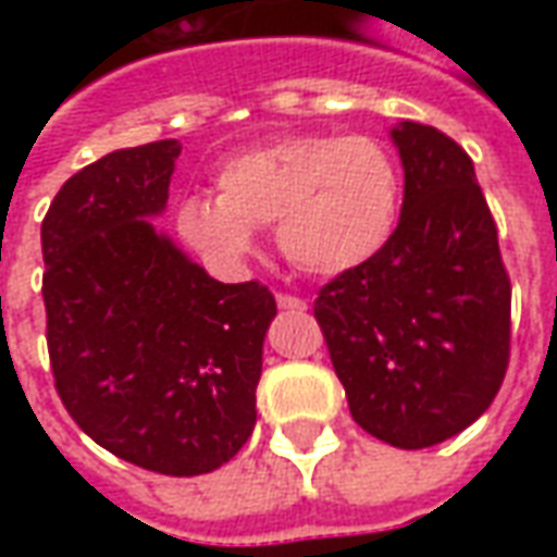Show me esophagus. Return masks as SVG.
<instances>
[{
  "label": "esophagus",
  "mask_w": 557,
  "mask_h": 557,
  "mask_svg": "<svg viewBox=\"0 0 557 557\" xmlns=\"http://www.w3.org/2000/svg\"><path fill=\"white\" fill-rule=\"evenodd\" d=\"M280 310H307V301L304 298H295V295H277Z\"/></svg>",
  "instance_id": "1"
}]
</instances>
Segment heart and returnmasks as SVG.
<instances>
[{"instance_id": "b5f03b06", "label": "heart", "mask_w": 557, "mask_h": 557, "mask_svg": "<svg viewBox=\"0 0 557 557\" xmlns=\"http://www.w3.org/2000/svg\"><path fill=\"white\" fill-rule=\"evenodd\" d=\"M214 190L175 211L178 235L214 265H238L253 253L256 230L274 223L292 265L334 277L385 250L403 178L373 137L289 134L230 154L214 170Z\"/></svg>"}]
</instances>
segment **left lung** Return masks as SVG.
Wrapping results in <instances>:
<instances>
[{
	"instance_id": "1",
	"label": "left lung",
	"mask_w": 557,
	"mask_h": 557,
	"mask_svg": "<svg viewBox=\"0 0 557 557\" xmlns=\"http://www.w3.org/2000/svg\"><path fill=\"white\" fill-rule=\"evenodd\" d=\"M403 211L370 262L319 289L313 315L355 423L420 450L490 409L510 361V277L474 163L438 127L399 122Z\"/></svg>"
}]
</instances>
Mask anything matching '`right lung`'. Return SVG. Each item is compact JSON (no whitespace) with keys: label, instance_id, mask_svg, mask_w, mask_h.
I'll return each mask as SVG.
<instances>
[{"label":"right lung","instance_id":"1","mask_svg":"<svg viewBox=\"0 0 557 557\" xmlns=\"http://www.w3.org/2000/svg\"><path fill=\"white\" fill-rule=\"evenodd\" d=\"M182 146L119 148L71 175L41 223L55 391L91 442L158 474H208L256 423L277 315L259 280L220 283L160 235Z\"/></svg>","mask_w":557,"mask_h":557}]
</instances>
